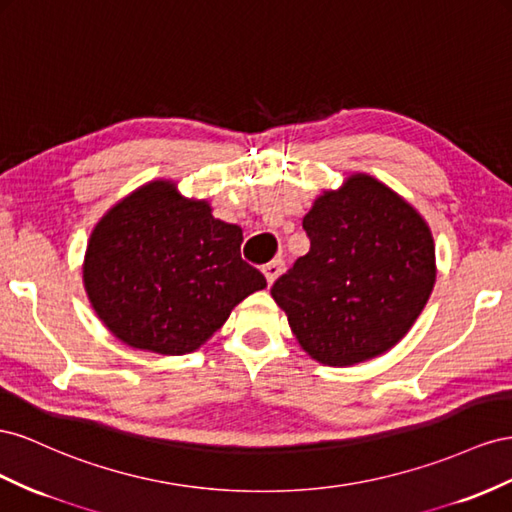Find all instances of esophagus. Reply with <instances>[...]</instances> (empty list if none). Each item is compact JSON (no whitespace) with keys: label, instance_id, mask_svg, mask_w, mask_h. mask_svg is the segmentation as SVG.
<instances>
[{"label":"esophagus","instance_id":"esophagus-1","mask_svg":"<svg viewBox=\"0 0 512 512\" xmlns=\"http://www.w3.org/2000/svg\"><path fill=\"white\" fill-rule=\"evenodd\" d=\"M283 270H285V261H283V259H272L270 264H266V266H264L266 281L272 285L276 279H279Z\"/></svg>","mask_w":512,"mask_h":512}]
</instances>
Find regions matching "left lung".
Masks as SVG:
<instances>
[{
    "mask_svg": "<svg viewBox=\"0 0 512 512\" xmlns=\"http://www.w3.org/2000/svg\"><path fill=\"white\" fill-rule=\"evenodd\" d=\"M302 227L311 251L270 294L311 358L347 367L405 337L431 296L435 246L420 214L369 175L324 193Z\"/></svg>",
    "mask_w": 512,
    "mask_h": 512,
    "instance_id": "left-lung-1",
    "label": "left lung"
}]
</instances>
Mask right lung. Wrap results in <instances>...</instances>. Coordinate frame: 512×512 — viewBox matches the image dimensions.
I'll list each match as a JSON object with an SVG mask.
<instances>
[{"mask_svg": "<svg viewBox=\"0 0 512 512\" xmlns=\"http://www.w3.org/2000/svg\"><path fill=\"white\" fill-rule=\"evenodd\" d=\"M242 229L152 182L113 206L92 231L83 283L105 326L130 347L195 352L233 306L266 279L240 255Z\"/></svg>", "mask_w": 512, "mask_h": 512, "instance_id": "obj_1", "label": "right lung"}]
</instances>
